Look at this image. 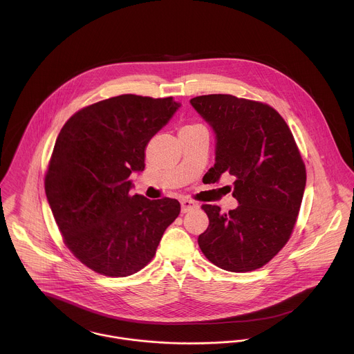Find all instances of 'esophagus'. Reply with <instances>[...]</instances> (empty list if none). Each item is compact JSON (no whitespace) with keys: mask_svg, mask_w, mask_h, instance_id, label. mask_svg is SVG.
<instances>
[{"mask_svg":"<svg viewBox=\"0 0 354 354\" xmlns=\"http://www.w3.org/2000/svg\"><path fill=\"white\" fill-rule=\"evenodd\" d=\"M195 208H198V203L189 201V199H183L181 201V211L183 212H188V211H192Z\"/></svg>","mask_w":354,"mask_h":354,"instance_id":"1","label":"esophagus"}]
</instances>
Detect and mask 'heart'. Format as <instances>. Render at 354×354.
Returning <instances> with one entry per match:
<instances>
[{
    "label": "heart",
    "instance_id": "heart-1",
    "mask_svg": "<svg viewBox=\"0 0 354 354\" xmlns=\"http://www.w3.org/2000/svg\"><path fill=\"white\" fill-rule=\"evenodd\" d=\"M192 128H202V125L199 124H192V125H185L183 129H192Z\"/></svg>",
    "mask_w": 354,
    "mask_h": 354
}]
</instances>
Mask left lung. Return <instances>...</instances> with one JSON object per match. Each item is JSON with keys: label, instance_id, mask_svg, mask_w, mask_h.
I'll list each match as a JSON object with an SVG mask.
<instances>
[{"label": "left lung", "instance_id": "1", "mask_svg": "<svg viewBox=\"0 0 354 354\" xmlns=\"http://www.w3.org/2000/svg\"><path fill=\"white\" fill-rule=\"evenodd\" d=\"M215 133V163L208 183L234 177L239 205L227 214L203 204L209 225L198 243L204 256L226 271L263 267L293 232L306 183L295 138L271 106L225 94L191 100Z\"/></svg>", "mask_w": 354, "mask_h": 354}]
</instances>
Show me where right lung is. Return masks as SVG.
Instances as JSON below:
<instances>
[{"instance_id":"obj_1","label":"right lung","mask_w":354,"mask_h":354,"mask_svg":"<svg viewBox=\"0 0 354 354\" xmlns=\"http://www.w3.org/2000/svg\"><path fill=\"white\" fill-rule=\"evenodd\" d=\"M173 98L118 95L75 113L62 127L45 178L64 243L106 277H128L151 260L180 203L129 195L146 147L178 110Z\"/></svg>"}]
</instances>
